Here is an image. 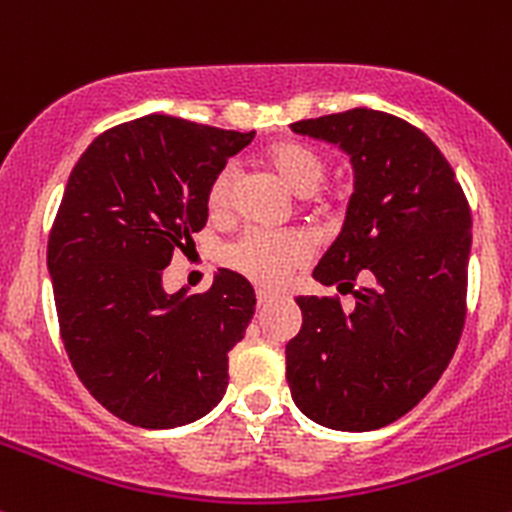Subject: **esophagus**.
Masks as SVG:
<instances>
[{
	"mask_svg": "<svg viewBox=\"0 0 512 512\" xmlns=\"http://www.w3.org/2000/svg\"><path fill=\"white\" fill-rule=\"evenodd\" d=\"M272 299H275V294L267 292V289H257V304H260V307H265V304H270Z\"/></svg>",
	"mask_w": 512,
	"mask_h": 512,
	"instance_id": "1",
	"label": "esophagus"
}]
</instances>
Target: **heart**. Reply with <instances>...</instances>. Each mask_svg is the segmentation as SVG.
I'll return each instance as SVG.
<instances>
[{
  "instance_id": "obj_1",
  "label": "heart",
  "mask_w": 512,
  "mask_h": 512,
  "mask_svg": "<svg viewBox=\"0 0 512 512\" xmlns=\"http://www.w3.org/2000/svg\"><path fill=\"white\" fill-rule=\"evenodd\" d=\"M267 165L297 195L317 190L324 178V158L307 143L282 141L267 148ZM232 168H220L205 190V210L213 220H225L232 210ZM309 245L292 232H247L225 252V265L262 287H280L289 272L307 262Z\"/></svg>"
}]
</instances>
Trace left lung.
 Instances as JSON below:
<instances>
[{
	"mask_svg": "<svg viewBox=\"0 0 512 512\" xmlns=\"http://www.w3.org/2000/svg\"><path fill=\"white\" fill-rule=\"evenodd\" d=\"M352 156L347 223L314 267L337 294L297 297L287 384L304 416L337 431L389 426L433 389L466 324L471 208L436 143L371 108L292 123Z\"/></svg>",
	"mask_w": 512,
	"mask_h": 512,
	"instance_id": "8db88e82",
	"label": "left lung"
}]
</instances>
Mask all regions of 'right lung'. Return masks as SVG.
<instances>
[{
  "label": "right lung",
  "instance_id": "add662e5",
  "mask_svg": "<svg viewBox=\"0 0 512 512\" xmlns=\"http://www.w3.org/2000/svg\"><path fill=\"white\" fill-rule=\"evenodd\" d=\"M252 138L153 113L103 131L71 170L46 250L59 334L81 384L131 426H183L223 399L252 285L230 270L198 294L160 282L208 223L213 175Z\"/></svg>",
  "mask_w": 512,
  "mask_h": 512
}]
</instances>
